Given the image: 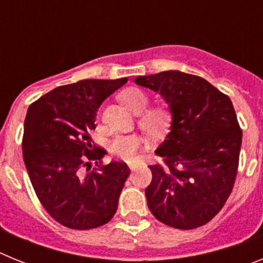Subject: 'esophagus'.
<instances>
[{"mask_svg":"<svg viewBox=\"0 0 263 263\" xmlns=\"http://www.w3.org/2000/svg\"><path fill=\"white\" fill-rule=\"evenodd\" d=\"M137 167H138V164L137 163H129V168L132 170V171H133V170H136Z\"/></svg>","mask_w":263,"mask_h":263,"instance_id":"34e87169","label":"esophagus"}]
</instances>
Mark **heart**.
Returning <instances> with one entry per match:
<instances>
[{
    "instance_id": "1",
    "label": "heart",
    "mask_w": 263,
    "mask_h": 263,
    "mask_svg": "<svg viewBox=\"0 0 263 263\" xmlns=\"http://www.w3.org/2000/svg\"><path fill=\"white\" fill-rule=\"evenodd\" d=\"M122 103L134 113H141L148 103V96L142 89L129 87L120 95ZM170 122V113L163 106H154L143 111L138 118L139 127L150 137H159L166 132ZM142 146V139L137 134L117 136L109 143V152L116 159L130 162L137 157Z\"/></svg>"
}]
</instances>
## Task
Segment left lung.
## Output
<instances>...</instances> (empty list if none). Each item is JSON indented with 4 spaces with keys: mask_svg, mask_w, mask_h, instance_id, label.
Segmentation results:
<instances>
[{
    "mask_svg": "<svg viewBox=\"0 0 263 263\" xmlns=\"http://www.w3.org/2000/svg\"><path fill=\"white\" fill-rule=\"evenodd\" d=\"M159 92L173 113L171 132L150 164L147 205L160 222L195 229L217 215L233 190L242 130L231 99L203 78L180 71L138 76Z\"/></svg>",
    "mask_w": 263,
    "mask_h": 263,
    "instance_id": "8db88e82",
    "label": "left lung"
}]
</instances>
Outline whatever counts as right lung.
<instances>
[{"label": "right lung", "instance_id": "1", "mask_svg": "<svg viewBox=\"0 0 263 263\" xmlns=\"http://www.w3.org/2000/svg\"><path fill=\"white\" fill-rule=\"evenodd\" d=\"M126 81L62 85L27 109L22 152L30 182L48 215L64 227L99 228L117 211L130 170L124 162L103 164L106 152L97 147L90 132L96 127L97 109Z\"/></svg>", "mask_w": 263, "mask_h": 263}]
</instances>
